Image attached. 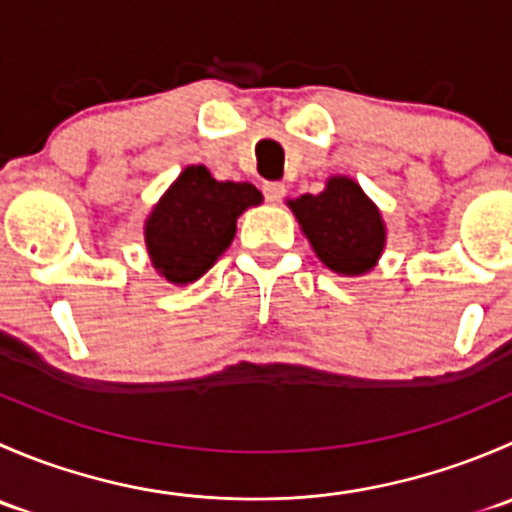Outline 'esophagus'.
Segmentation results:
<instances>
[{
	"label": "esophagus",
	"instance_id": "esophagus-1",
	"mask_svg": "<svg viewBox=\"0 0 512 512\" xmlns=\"http://www.w3.org/2000/svg\"><path fill=\"white\" fill-rule=\"evenodd\" d=\"M262 193H265V198L270 200L272 205H277V203H282V198L287 195V188L282 183H265Z\"/></svg>",
	"mask_w": 512,
	"mask_h": 512
}]
</instances>
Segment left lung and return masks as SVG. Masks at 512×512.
Returning <instances> with one entry per match:
<instances>
[{"instance_id": "8db88e82", "label": "left lung", "mask_w": 512, "mask_h": 512, "mask_svg": "<svg viewBox=\"0 0 512 512\" xmlns=\"http://www.w3.org/2000/svg\"><path fill=\"white\" fill-rule=\"evenodd\" d=\"M314 255L342 277H361L379 265L386 223L374 200L349 175H332L317 195L287 200Z\"/></svg>"}]
</instances>
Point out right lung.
<instances>
[{
    "label": "right lung",
    "mask_w": 512,
    "mask_h": 512,
    "mask_svg": "<svg viewBox=\"0 0 512 512\" xmlns=\"http://www.w3.org/2000/svg\"><path fill=\"white\" fill-rule=\"evenodd\" d=\"M260 203L252 183L215 180L205 165H188L143 225L151 265L170 285H193L230 247L237 218Z\"/></svg>",
    "instance_id": "1"
}]
</instances>
